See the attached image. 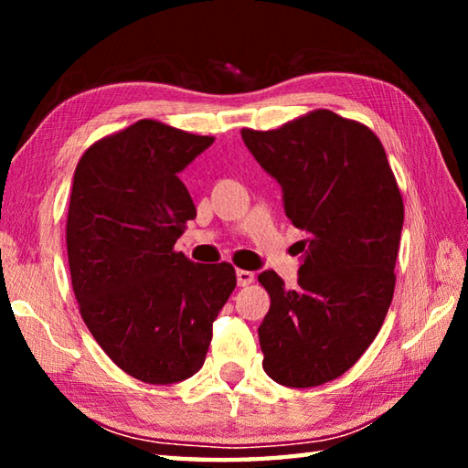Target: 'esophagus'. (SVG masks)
<instances>
[{
    "instance_id": "34e87169",
    "label": "esophagus",
    "mask_w": 468,
    "mask_h": 468,
    "mask_svg": "<svg viewBox=\"0 0 468 468\" xmlns=\"http://www.w3.org/2000/svg\"><path fill=\"white\" fill-rule=\"evenodd\" d=\"M255 282V273L253 271H245V270H237V285H250Z\"/></svg>"
}]
</instances>
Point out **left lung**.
Returning <instances> with one entry per match:
<instances>
[{
	"mask_svg": "<svg viewBox=\"0 0 468 468\" xmlns=\"http://www.w3.org/2000/svg\"><path fill=\"white\" fill-rule=\"evenodd\" d=\"M241 136L280 183L287 218L307 233L297 287L271 270L260 275L271 297L257 330L263 370L290 388L320 386L357 362L392 303L404 223L399 185L370 128L332 111Z\"/></svg>",
	"mask_w": 468,
	"mask_h": 468,
	"instance_id": "obj_1",
	"label": "left lung"
}]
</instances>
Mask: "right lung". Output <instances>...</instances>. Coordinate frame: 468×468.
Listing matches in <instances>:
<instances>
[{"instance_id":"add662e5","label":"right lung","mask_w":468,"mask_h":468,"mask_svg":"<svg viewBox=\"0 0 468 468\" xmlns=\"http://www.w3.org/2000/svg\"><path fill=\"white\" fill-rule=\"evenodd\" d=\"M213 141L138 121L92 144L74 171L66 245L82 320L111 360L146 384L201 370L237 283L233 265L175 251L197 217L178 173Z\"/></svg>"}]
</instances>
